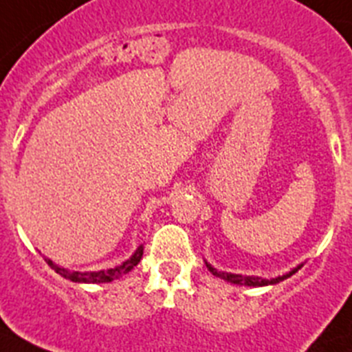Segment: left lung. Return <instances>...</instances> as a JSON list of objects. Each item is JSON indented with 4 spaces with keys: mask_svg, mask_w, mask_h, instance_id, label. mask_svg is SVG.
<instances>
[{
    "mask_svg": "<svg viewBox=\"0 0 352 352\" xmlns=\"http://www.w3.org/2000/svg\"><path fill=\"white\" fill-rule=\"evenodd\" d=\"M208 270H210L211 273H213L214 276H220V278H223V280L231 282V284H238V285H254V287H259V285H268V284H278L280 280H284V278H287V276H291L292 273H296L298 270H300V266H298L296 270H292L289 275H284V276H276V278H272V280H266V278H261V276H241V275H232V273H223V272H217V270L211 266V264H208Z\"/></svg>",
    "mask_w": 352,
    "mask_h": 352,
    "instance_id": "1",
    "label": "left lung"
}]
</instances>
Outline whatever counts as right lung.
Here are the masks:
<instances>
[{
  "label": "right lung",
  "instance_id": "1",
  "mask_svg": "<svg viewBox=\"0 0 352 352\" xmlns=\"http://www.w3.org/2000/svg\"><path fill=\"white\" fill-rule=\"evenodd\" d=\"M142 250H144V248L139 247L138 250H135V254H133L129 261H125V263L120 264V266H116V268L105 270V272H91V273L68 272V270L56 266V264L49 259H45V263H47L51 268H54L56 273H60L61 276H65V278H68V280H72V282H82V284H104V282L116 280V278H120L121 275L129 273L133 266H138L139 261H141V257H142Z\"/></svg>",
  "mask_w": 352,
  "mask_h": 352
}]
</instances>
